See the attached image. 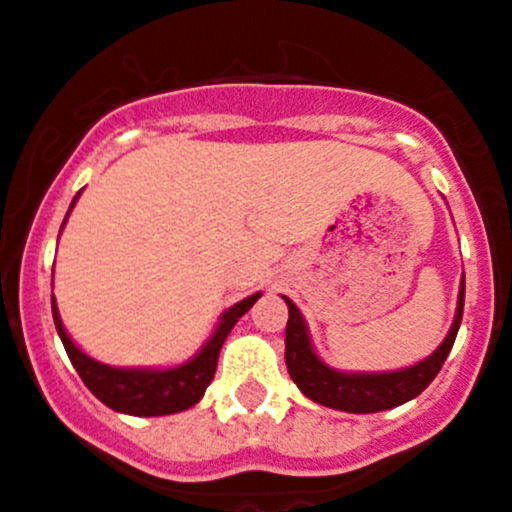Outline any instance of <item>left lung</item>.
I'll use <instances>...</instances> for the list:
<instances>
[{"label":"left lung","instance_id":"8db88e82","mask_svg":"<svg viewBox=\"0 0 512 512\" xmlns=\"http://www.w3.org/2000/svg\"><path fill=\"white\" fill-rule=\"evenodd\" d=\"M283 300L288 303L290 313L288 326H285V364H288L290 379L315 404L338 409V412L374 414L394 409L419 396L439 374L444 358L450 356L452 346H455L457 331H460L462 310H465V275H462L460 298H457L455 323L442 346L419 364L409 366V369L386 371V374H343V371L323 364L310 346L308 328H305L300 310L295 308L293 300Z\"/></svg>","mask_w":512,"mask_h":512}]
</instances>
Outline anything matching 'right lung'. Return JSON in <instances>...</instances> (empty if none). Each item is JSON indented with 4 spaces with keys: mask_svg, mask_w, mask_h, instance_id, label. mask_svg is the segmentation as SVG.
<instances>
[{
    "mask_svg": "<svg viewBox=\"0 0 512 512\" xmlns=\"http://www.w3.org/2000/svg\"><path fill=\"white\" fill-rule=\"evenodd\" d=\"M78 197L80 191L75 194L70 209L75 207ZM65 222H68V217H65ZM257 298H260V293L250 295V298L224 310L222 318H219V326L214 328L212 338L204 343L202 351L189 358L186 364L174 366V369H116V366L100 364L95 358L85 356L70 341L68 331L60 321V313H57L55 295H52V318H55L57 336H60L65 351H68L75 371L105 407H111L113 412L131 414V417H164V414L184 412V409L194 407L202 399L207 386L212 384L214 371H217V358L219 351H222L224 338L229 336L234 323L240 321L242 315L257 303Z\"/></svg>",
    "mask_w": 512,
    "mask_h": 512,
    "instance_id": "add662e5",
    "label": "right lung"
}]
</instances>
